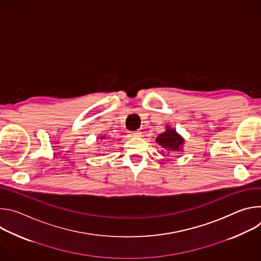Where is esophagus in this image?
<instances>
[{
    "instance_id": "1",
    "label": "esophagus",
    "mask_w": 261,
    "mask_h": 261,
    "mask_svg": "<svg viewBox=\"0 0 261 261\" xmlns=\"http://www.w3.org/2000/svg\"><path fill=\"white\" fill-rule=\"evenodd\" d=\"M140 131H133V132H130L129 136L130 137H139L140 136Z\"/></svg>"
}]
</instances>
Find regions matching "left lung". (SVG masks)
Here are the masks:
<instances>
[{"label": "left lung", "instance_id": "left-lung-1", "mask_svg": "<svg viewBox=\"0 0 261 261\" xmlns=\"http://www.w3.org/2000/svg\"><path fill=\"white\" fill-rule=\"evenodd\" d=\"M156 141L166 150L169 152H179L180 146L182 145V138L176 133L175 130L170 129V127H167V130L164 133H161Z\"/></svg>", "mask_w": 261, "mask_h": 261}]
</instances>
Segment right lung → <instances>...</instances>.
Returning a JSON list of instances; mask_svg holds the SVG:
<instances>
[{"label": "right lung", "mask_w": 261, "mask_h": 261, "mask_svg": "<svg viewBox=\"0 0 261 261\" xmlns=\"http://www.w3.org/2000/svg\"><path fill=\"white\" fill-rule=\"evenodd\" d=\"M104 138H105V137H101V139H104Z\"/></svg>", "instance_id": "obj_1"}]
</instances>
